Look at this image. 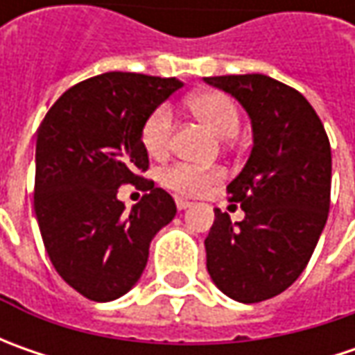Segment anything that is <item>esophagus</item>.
Wrapping results in <instances>:
<instances>
[{"label":"esophagus","instance_id":"34e87169","mask_svg":"<svg viewBox=\"0 0 355 355\" xmlns=\"http://www.w3.org/2000/svg\"><path fill=\"white\" fill-rule=\"evenodd\" d=\"M175 205H178V209H180V211H184V209H187V207H189L191 203H189V201H185V199L178 198V199H175Z\"/></svg>","mask_w":355,"mask_h":355}]
</instances>
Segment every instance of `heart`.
<instances>
[{
	"label": "heart",
	"instance_id": "obj_1",
	"mask_svg": "<svg viewBox=\"0 0 355 355\" xmlns=\"http://www.w3.org/2000/svg\"><path fill=\"white\" fill-rule=\"evenodd\" d=\"M187 108L193 116L201 120L207 128L219 138H233L241 126L237 104L231 96L219 90H201L187 98ZM171 134V110L170 106L162 104L146 118L142 126V144L148 154L162 156L170 146ZM217 170H199L185 164L171 166L164 171L162 182L185 196H198L199 191L207 189L213 182L219 180Z\"/></svg>",
	"mask_w": 355,
	"mask_h": 355
}]
</instances>
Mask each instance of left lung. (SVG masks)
<instances>
[{"label": "left lung", "mask_w": 355, "mask_h": 355, "mask_svg": "<svg viewBox=\"0 0 355 355\" xmlns=\"http://www.w3.org/2000/svg\"><path fill=\"white\" fill-rule=\"evenodd\" d=\"M251 118L247 164L227 185L243 221L215 209L205 239L207 270L229 298L251 304L284 293L306 268L320 239L332 182L326 130L306 98L266 75L203 78Z\"/></svg>", "instance_id": "8db88e82"}]
</instances>
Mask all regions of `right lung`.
Wrapping results in <instances>:
<instances>
[{"label":"right lung","mask_w":355,"mask_h":355,"mask_svg":"<svg viewBox=\"0 0 355 355\" xmlns=\"http://www.w3.org/2000/svg\"><path fill=\"white\" fill-rule=\"evenodd\" d=\"M184 87L178 78L104 73L67 90L37 132L35 215L61 279L94 302H110L140 280L150 243L175 217L154 182L126 209L118 187L148 170L142 126Z\"/></svg>","instance_id":"right-lung-1"}]
</instances>
